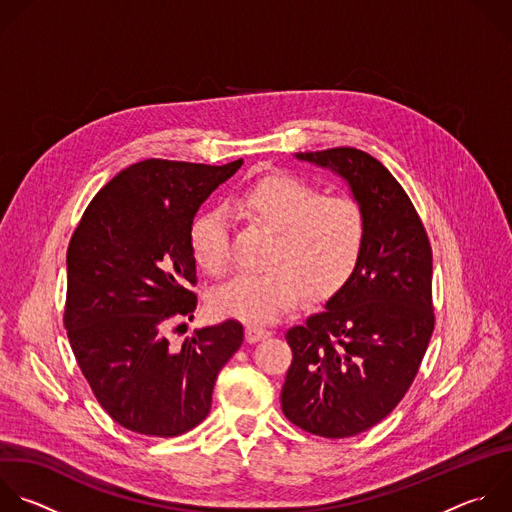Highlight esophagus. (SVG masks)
Instances as JSON below:
<instances>
[{
  "label": "esophagus",
  "instance_id": "34e87169",
  "mask_svg": "<svg viewBox=\"0 0 512 512\" xmlns=\"http://www.w3.org/2000/svg\"><path fill=\"white\" fill-rule=\"evenodd\" d=\"M269 335H271L269 329L257 327V325H249V327L245 329V337H247L249 344H257V342H261V339H265V337H269Z\"/></svg>",
  "mask_w": 512,
  "mask_h": 512
}]
</instances>
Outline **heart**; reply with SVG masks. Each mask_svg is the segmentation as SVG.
<instances>
[{
  "label": "heart",
  "instance_id": "obj_1",
  "mask_svg": "<svg viewBox=\"0 0 512 512\" xmlns=\"http://www.w3.org/2000/svg\"><path fill=\"white\" fill-rule=\"evenodd\" d=\"M247 221L275 233L267 273H241L211 295L215 313L247 323H273L309 293L327 299L356 275L368 237L364 207L348 195L323 191L287 173L267 175L229 203ZM189 249L213 277L231 265V227L223 209L197 215L189 227Z\"/></svg>",
  "mask_w": 512,
  "mask_h": 512
}]
</instances>
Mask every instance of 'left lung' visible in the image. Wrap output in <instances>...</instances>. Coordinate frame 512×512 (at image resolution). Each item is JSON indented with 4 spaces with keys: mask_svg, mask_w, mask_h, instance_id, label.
I'll return each instance as SVG.
<instances>
[{
    "mask_svg": "<svg viewBox=\"0 0 512 512\" xmlns=\"http://www.w3.org/2000/svg\"><path fill=\"white\" fill-rule=\"evenodd\" d=\"M295 156L350 183L368 237L350 283L285 331L293 360L281 410L309 434L348 438L382 422L420 370L434 331L432 247L402 185L368 152L337 146Z\"/></svg>",
    "mask_w": 512,
    "mask_h": 512,
    "instance_id": "8db88e82",
    "label": "left lung"
}]
</instances>
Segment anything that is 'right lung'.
I'll return each mask as SVG.
<instances>
[{"label":"right lung","mask_w":512,"mask_h":512,"mask_svg":"<svg viewBox=\"0 0 512 512\" xmlns=\"http://www.w3.org/2000/svg\"><path fill=\"white\" fill-rule=\"evenodd\" d=\"M241 164H130L96 193L70 239L64 327L98 404L126 430L173 438L199 426L217 374L243 344L237 319L197 329L181 348L166 335L199 301L195 213Z\"/></svg>","instance_id":"right-lung-1"}]
</instances>
